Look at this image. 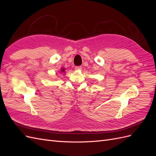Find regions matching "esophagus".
<instances>
[{"label":"esophagus","mask_w":156,"mask_h":156,"mask_svg":"<svg viewBox=\"0 0 156 156\" xmlns=\"http://www.w3.org/2000/svg\"><path fill=\"white\" fill-rule=\"evenodd\" d=\"M75 70H78V71H81L82 69V67L81 66H76L75 68Z\"/></svg>","instance_id":"esophagus-1"}]
</instances>
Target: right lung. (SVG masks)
Instances as JSON below:
<instances>
[{
	"mask_svg": "<svg viewBox=\"0 0 156 156\" xmlns=\"http://www.w3.org/2000/svg\"><path fill=\"white\" fill-rule=\"evenodd\" d=\"M66 68H62L60 69L59 73H66Z\"/></svg>",
	"mask_w": 156,
	"mask_h": 156,
	"instance_id": "right-lung-1",
	"label": "right lung"
}]
</instances>
